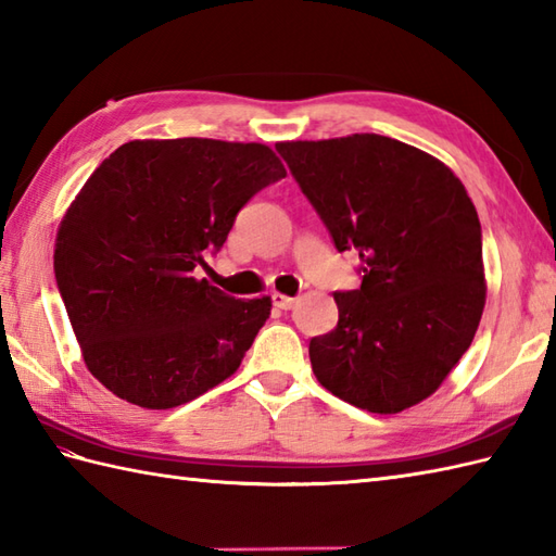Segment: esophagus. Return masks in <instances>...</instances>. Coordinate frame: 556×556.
I'll return each instance as SVG.
<instances>
[{
    "mask_svg": "<svg viewBox=\"0 0 556 556\" xmlns=\"http://www.w3.org/2000/svg\"><path fill=\"white\" fill-rule=\"evenodd\" d=\"M270 300H274V306H278V309H282V312H288L294 304H298V300L288 298V294H280V292H274V298Z\"/></svg>",
    "mask_w": 556,
    "mask_h": 556,
    "instance_id": "esophagus-1",
    "label": "esophagus"
}]
</instances>
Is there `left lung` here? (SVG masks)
<instances>
[{"mask_svg": "<svg viewBox=\"0 0 556 556\" xmlns=\"http://www.w3.org/2000/svg\"><path fill=\"white\" fill-rule=\"evenodd\" d=\"M276 150L338 252L362 262V288L332 294L336 330L309 342L318 382L371 414L424 402L483 316V240L471 197L440 159L386 135Z\"/></svg>", "mask_w": 556, "mask_h": 556, "instance_id": "8db88e82", "label": "left lung"}]
</instances>
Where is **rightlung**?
I'll return each mask as SVG.
<instances>
[{"label": "right lung", "mask_w": 556, "mask_h": 556, "mask_svg": "<svg viewBox=\"0 0 556 556\" xmlns=\"http://www.w3.org/2000/svg\"><path fill=\"white\" fill-rule=\"evenodd\" d=\"M286 178L258 142L132 140L94 168L59 224L54 274L88 371L116 397L174 409L238 371L270 298L197 278L240 208Z\"/></svg>", "instance_id": "right-lung-1"}]
</instances>
